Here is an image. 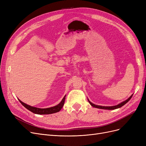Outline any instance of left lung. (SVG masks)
Masks as SVG:
<instances>
[{
  "label": "left lung",
  "instance_id": "left-lung-1",
  "mask_svg": "<svg viewBox=\"0 0 146 146\" xmlns=\"http://www.w3.org/2000/svg\"><path fill=\"white\" fill-rule=\"evenodd\" d=\"M133 94L131 95V96H130V97H129L127 100L123 101L121 102L120 104L117 105H115V106H101V105H95L93 103H92L89 99H88V100L89 102V104H90L91 106H92L93 107H94V108H99V109H102V110H115V109H118V108H121V107H122V106H124L125 104H127L130 99H131V98H132Z\"/></svg>",
  "mask_w": 146,
  "mask_h": 146
}]
</instances>
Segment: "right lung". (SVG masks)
<instances>
[{
	"label": "right lung",
	"mask_w": 146,
	"mask_h": 146,
	"mask_svg": "<svg viewBox=\"0 0 146 146\" xmlns=\"http://www.w3.org/2000/svg\"><path fill=\"white\" fill-rule=\"evenodd\" d=\"M66 96L65 95L64 96V98H63L61 101L57 105L52 106V107H50V108H36V107H34L32 106L28 105L27 104H26L25 103L22 102L21 100L18 99V100L19 101V102L21 103V104L24 106L25 108H26L27 110H28L29 111H30L31 112H32L36 114H39V115H45V114H51V113H54L56 112H59L61 108H63V106L64 104V101H65V98H66Z\"/></svg>",
	"instance_id": "obj_1"
}]
</instances>
